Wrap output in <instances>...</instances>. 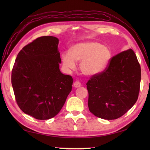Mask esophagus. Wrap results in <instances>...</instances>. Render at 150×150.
Instances as JSON below:
<instances>
[{"mask_svg":"<svg viewBox=\"0 0 150 150\" xmlns=\"http://www.w3.org/2000/svg\"><path fill=\"white\" fill-rule=\"evenodd\" d=\"M81 86V83L78 81L73 82V86L75 88H79V87H80Z\"/></svg>","mask_w":150,"mask_h":150,"instance_id":"esophagus-1","label":"esophagus"}]
</instances>
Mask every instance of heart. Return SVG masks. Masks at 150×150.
Masks as SVG:
<instances>
[{"mask_svg":"<svg viewBox=\"0 0 150 150\" xmlns=\"http://www.w3.org/2000/svg\"><path fill=\"white\" fill-rule=\"evenodd\" d=\"M111 58L109 47L97 42H87L76 44L71 52H64L62 60L63 66L68 69H75V62L81 61L82 73L87 76H93L104 71Z\"/></svg>","mask_w":150,"mask_h":150,"instance_id":"b5f03b06","label":"heart"}]
</instances>
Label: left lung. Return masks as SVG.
<instances>
[{
  "instance_id": "8db88e82",
  "label": "left lung",
  "mask_w": 150,
  "mask_h": 150,
  "mask_svg": "<svg viewBox=\"0 0 150 150\" xmlns=\"http://www.w3.org/2000/svg\"><path fill=\"white\" fill-rule=\"evenodd\" d=\"M141 79V66L132 49L111 57L104 71L86 83L90 111L106 120L122 117L138 99Z\"/></svg>"
}]
</instances>
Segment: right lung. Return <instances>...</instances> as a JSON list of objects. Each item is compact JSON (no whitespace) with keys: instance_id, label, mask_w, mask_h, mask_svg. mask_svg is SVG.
I'll list each match as a JSON object with an SVG mask.
<instances>
[{"instance_id":"1","label":"right lung","mask_w":150,"mask_h":150,"mask_svg":"<svg viewBox=\"0 0 150 150\" xmlns=\"http://www.w3.org/2000/svg\"><path fill=\"white\" fill-rule=\"evenodd\" d=\"M59 39L43 36L18 53L11 72V84L20 109L38 120L58 114L71 91L73 78L59 69Z\"/></svg>"}]
</instances>
